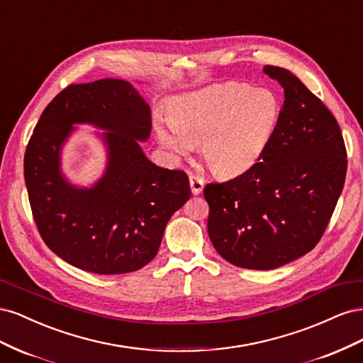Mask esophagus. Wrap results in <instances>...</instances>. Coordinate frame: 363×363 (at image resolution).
Returning a JSON list of instances; mask_svg holds the SVG:
<instances>
[{
    "label": "esophagus",
    "instance_id": "obj_1",
    "mask_svg": "<svg viewBox=\"0 0 363 363\" xmlns=\"http://www.w3.org/2000/svg\"><path fill=\"white\" fill-rule=\"evenodd\" d=\"M189 184H191V191L194 195H199L203 188H204V180L200 177V175H195V174H191L189 175Z\"/></svg>",
    "mask_w": 363,
    "mask_h": 363
}]
</instances>
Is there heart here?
<instances>
[{"label":"heart","mask_w":363,"mask_h":363,"mask_svg":"<svg viewBox=\"0 0 363 363\" xmlns=\"http://www.w3.org/2000/svg\"><path fill=\"white\" fill-rule=\"evenodd\" d=\"M279 116L280 104L271 91L244 83L216 84L179 98L169 124L157 125V136L177 156L201 144L207 167L221 177H235L260 159Z\"/></svg>","instance_id":"obj_1"}]
</instances>
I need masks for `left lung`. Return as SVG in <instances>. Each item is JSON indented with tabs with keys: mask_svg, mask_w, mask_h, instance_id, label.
Returning <instances> with one entry per match:
<instances>
[{
	"mask_svg": "<svg viewBox=\"0 0 363 363\" xmlns=\"http://www.w3.org/2000/svg\"><path fill=\"white\" fill-rule=\"evenodd\" d=\"M268 77L283 87L279 124L257 163L238 177L207 183V232L235 267L274 269L320 242L342 192L347 150L324 103L279 67Z\"/></svg>",
	"mask_w": 363,
	"mask_h": 363,
	"instance_id": "8db88e82",
	"label": "left lung"
}]
</instances>
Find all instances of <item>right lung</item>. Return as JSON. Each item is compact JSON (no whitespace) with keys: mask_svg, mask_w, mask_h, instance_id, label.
<instances>
[{"mask_svg":"<svg viewBox=\"0 0 363 363\" xmlns=\"http://www.w3.org/2000/svg\"><path fill=\"white\" fill-rule=\"evenodd\" d=\"M79 122L108 130V169L91 190L71 186L58 167L61 144ZM150 131L148 104L118 79L69 84L40 115L24 156L28 200L43 242L72 267L103 276L144 268L189 200L186 172L160 168L140 150Z\"/></svg>","mask_w":363,"mask_h":363,"instance_id":"obj_1","label":"right lung"}]
</instances>
